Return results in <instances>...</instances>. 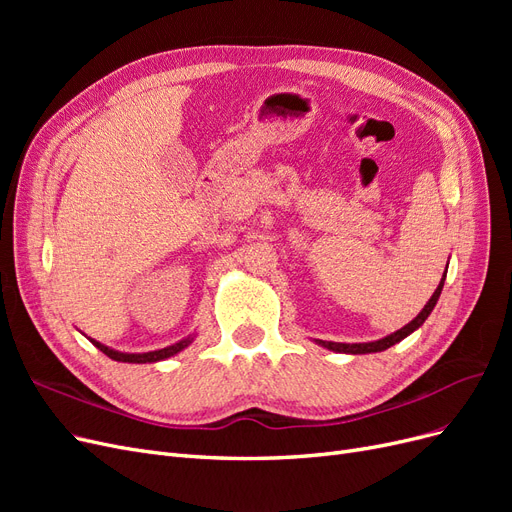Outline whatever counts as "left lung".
Masks as SVG:
<instances>
[{
  "instance_id": "obj_1",
  "label": "left lung",
  "mask_w": 512,
  "mask_h": 512,
  "mask_svg": "<svg viewBox=\"0 0 512 512\" xmlns=\"http://www.w3.org/2000/svg\"><path fill=\"white\" fill-rule=\"evenodd\" d=\"M444 277H446V273H444ZM444 277H442V282H440V286L436 288V292L431 294V299L427 301V305L423 307V312L418 314L412 322H408L404 329H399V331H395V333H391V335H386L384 339H378V342H369V344H337V342H322L320 339V346H324V348H329V350H333V352H346V354H367V352H382V350H386V348H391V346H395L397 342H401V339L404 337H408L412 331H416L418 327H421V324L427 320V316L431 314V309L436 307V303H438V299H440V292H442V286H444Z\"/></svg>"
}]
</instances>
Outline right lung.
<instances>
[{
    "instance_id": "add662e5",
    "label": "right lung",
    "mask_w": 512,
    "mask_h": 512,
    "mask_svg": "<svg viewBox=\"0 0 512 512\" xmlns=\"http://www.w3.org/2000/svg\"><path fill=\"white\" fill-rule=\"evenodd\" d=\"M91 344H94L98 350H102L106 356H111L113 361H121V363H156V361H162V359H168V356H173L177 352H181L185 346L192 344V337H185L181 339V342L168 346V348H162V350H153V352H143V354H126V352H117V350H111L106 348L104 344L96 342V339H91Z\"/></svg>"
}]
</instances>
